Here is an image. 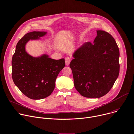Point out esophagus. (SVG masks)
Here are the masks:
<instances>
[{"mask_svg": "<svg viewBox=\"0 0 134 134\" xmlns=\"http://www.w3.org/2000/svg\"><path fill=\"white\" fill-rule=\"evenodd\" d=\"M70 61H71V59L69 57H66L65 58V63L67 66L69 65Z\"/></svg>", "mask_w": 134, "mask_h": 134, "instance_id": "obj_1", "label": "esophagus"}]
</instances>
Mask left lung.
<instances>
[{"mask_svg":"<svg viewBox=\"0 0 134 134\" xmlns=\"http://www.w3.org/2000/svg\"><path fill=\"white\" fill-rule=\"evenodd\" d=\"M94 43L86 42L73 54L69 64L74 86L82 96L99 98L113 87L120 72V52L108 32L97 31Z\"/></svg>","mask_w":134,"mask_h":134,"instance_id":"obj_1","label":"left lung"}]
</instances>
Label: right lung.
Instances as JSON below:
<instances>
[{
	"label": "right lung",
	"mask_w": 134,
	"mask_h": 134,
	"mask_svg": "<svg viewBox=\"0 0 134 134\" xmlns=\"http://www.w3.org/2000/svg\"><path fill=\"white\" fill-rule=\"evenodd\" d=\"M46 34L35 31L26 34L17 43L12 57L13 81L19 90L31 99L40 100L49 96L54 90L59 73L65 66L64 59L54 60L46 55L34 58L25 51L27 42Z\"/></svg>",
	"instance_id": "add662e5"
}]
</instances>
